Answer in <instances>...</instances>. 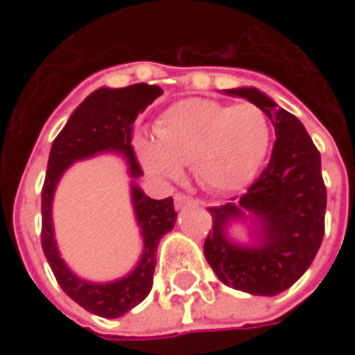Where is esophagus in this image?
Returning <instances> with one entry per match:
<instances>
[{
    "label": "esophagus",
    "instance_id": "obj_1",
    "mask_svg": "<svg viewBox=\"0 0 355 355\" xmlns=\"http://www.w3.org/2000/svg\"><path fill=\"white\" fill-rule=\"evenodd\" d=\"M188 205H198V201L192 200V198H188L184 193H177V196H175V207L184 209L188 207Z\"/></svg>",
    "mask_w": 355,
    "mask_h": 355
}]
</instances>
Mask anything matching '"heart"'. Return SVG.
<instances>
[{
  "mask_svg": "<svg viewBox=\"0 0 355 355\" xmlns=\"http://www.w3.org/2000/svg\"><path fill=\"white\" fill-rule=\"evenodd\" d=\"M268 144V119L253 104L188 98L163 112L155 125V144L140 140L137 150L154 177L171 180L178 177L180 165H193L201 184L236 192L259 173Z\"/></svg>",
  "mask_w": 355,
  "mask_h": 355,
  "instance_id": "obj_1",
  "label": "heart"
}]
</instances>
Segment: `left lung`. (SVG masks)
<instances>
[{"label":"left lung","instance_id":"8db88e82","mask_svg":"<svg viewBox=\"0 0 355 355\" xmlns=\"http://www.w3.org/2000/svg\"><path fill=\"white\" fill-rule=\"evenodd\" d=\"M261 108L275 129L272 157L239 200L211 207L213 232L203 253L218 279L232 289L274 297L289 289L310 268L325 232L327 192L321 155L304 125L254 87L224 89ZM243 223L250 243L231 238Z\"/></svg>","mask_w":355,"mask_h":355}]
</instances>
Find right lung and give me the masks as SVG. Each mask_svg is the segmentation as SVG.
<instances>
[{"label": "right lung", "mask_w": 355, "mask_h": 355, "mask_svg": "<svg viewBox=\"0 0 355 355\" xmlns=\"http://www.w3.org/2000/svg\"><path fill=\"white\" fill-rule=\"evenodd\" d=\"M163 94L162 87L135 83L129 87H101L81 102L53 142L42 190V247L58 285L73 302L101 318H121L140 304L152 289L157 245L177 223L173 200H152L137 184L142 177L131 146L132 123L148 104ZM96 153L124 157L132 177V205L137 218L143 254L129 275L114 282H89L73 275L58 253L52 226V200L60 178L76 161Z\"/></svg>", "instance_id": "obj_1"}]
</instances>
